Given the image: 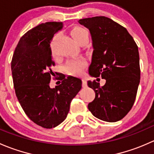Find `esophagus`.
Masks as SVG:
<instances>
[{"label":"esophagus","instance_id":"34e87169","mask_svg":"<svg viewBox=\"0 0 154 154\" xmlns=\"http://www.w3.org/2000/svg\"><path fill=\"white\" fill-rule=\"evenodd\" d=\"M82 86H83V88L87 86V82L85 79H82Z\"/></svg>","mask_w":154,"mask_h":154}]
</instances>
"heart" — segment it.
I'll return each instance as SVG.
<instances>
[{
  "label": "heart",
  "mask_w": 154,
  "mask_h": 154,
  "mask_svg": "<svg viewBox=\"0 0 154 154\" xmlns=\"http://www.w3.org/2000/svg\"><path fill=\"white\" fill-rule=\"evenodd\" d=\"M71 35L74 41L79 45L82 44L84 42H88V31L86 29L82 28V27H75V28L73 29L71 31ZM58 36L59 34L56 35L54 38V41H55V39H57ZM51 48H52L53 54H54L52 45H51ZM86 62L83 60H72V61L67 63V65L66 66V70L69 74L76 75V74H79L81 73L83 68L86 67Z\"/></svg>",
  "instance_id": "1"
}]
</instances>
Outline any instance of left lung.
<instances>
[{"label": "left lung", "mask_w": 154, "mask_h": 154, "mask_svg": "<svg viewBox=\"0 0 154 154\" xmlns=\"http://www.w3.org/2000/svg\"><path fill=\"white\" fill-rule=\"evenodd\" d=\"M78 22L88 29L91 36L93 53L88 74L106 80L103 86L94 80L88 81L95 92L88 108L100 120L118 122L130 112L136 97L140 82L138 46L125 27L105 16Z\"/></svg>", "instance_id": "obj_1"}]
</instances>
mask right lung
I'll return each mask as SVG.
<instances>
[{"label":"right lung","instance_id":"right-lung-1","mask_svg":"<svg viewBox=\"0 0 154 154\" xmlns=\"http://www.w3.org/2000/svg\"><path fill=\"white\" fill-rule=\"evenodd\" d=\"M63 27V22H46L27 31L15 48L12 63L15 94L29 119L51 129L67 117L72 99L82 88L77 77L60 75L61 84L50 87L52 60L51 42Z\"/></svg>","mask_w":154,"mask_h":154}]
</instances>
